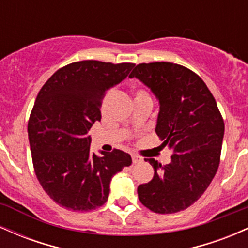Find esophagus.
Masks as SVG:
<instances>
[{
    "label": "esophagus",
    "instance_id": "obj_1",
    "mask_svg": "<svg viewBox=\"0 0 248 248\" xmlns=\"http://www.w3.org/2000/svg\"><path fill=\"white\" fill-rule=\"evenodd\" d=\"M132 160H133V163L136 164V163H140V162L142 161V158L140 157V156L135 155V154H133L132 155Z\"/></svg>",
    "mask_w": 248,
    "mask_h": 248
}]
</instances>
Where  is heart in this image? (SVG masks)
Here are the masks:
<instances>
[{
	"label": "heart",
	"instance_id": "heart-1",
	"mask_svg": "<svg viewBox=\"0 0 248 248\" xmlns=\"http://www.w3.org/2000/svg\"><path fill=\"white\" fill-rule=\"evenodd\" d=\"M141 95H148L146 92H143V91H139L138 93H136V96H141Z\"/></svg>",
	"mask_w": 248,
	"mask_h": 248
}]
</instances>
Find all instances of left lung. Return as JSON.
<instances>
[{"label":"left lung","mask_w":248,"mask_h":248,"mask_svg":"<svg viewBox=\"0 0 248 248\" xmlns=\"http://www.w3.org/2000/svg\"><path fill=\"white\" fill-rule=\"evenodd\" d=\"M144 84L160 104L155 132L172 150L171 162L154 158V177L138 187L139 199L153 212L175 213L205 192L220 161L224 120L205 82L191 70L168 62L139 64L129 78Z\"/></svg>","instance_id":"left-lung-1"}]
</instances>
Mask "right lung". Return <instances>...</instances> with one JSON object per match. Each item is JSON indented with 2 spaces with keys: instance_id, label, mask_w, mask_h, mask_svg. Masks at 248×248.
Returning a JSON list of instances; mask_svg holds the SVG:
<instances>
[{
  "instance_id": "1",
  "label": "right lung",
  "mask_w": 248,
  "mask_h": 248,
  "mask_svg": "<svg viewBox=\"0 0 248 248\" xmlns=\"http://www.w3.org/2000/svg\"><path fill=\"white\" fill-rule=\"evenodd\" d=\"M134 65L72 62L53 73L37 95L28 124L33 168L44 191L65 209L87 212L104 205L113 176L132 164L129 154L119 149L91 153L88 130L101 120L106 91Z\"/></svg>"
}]
</instances>
